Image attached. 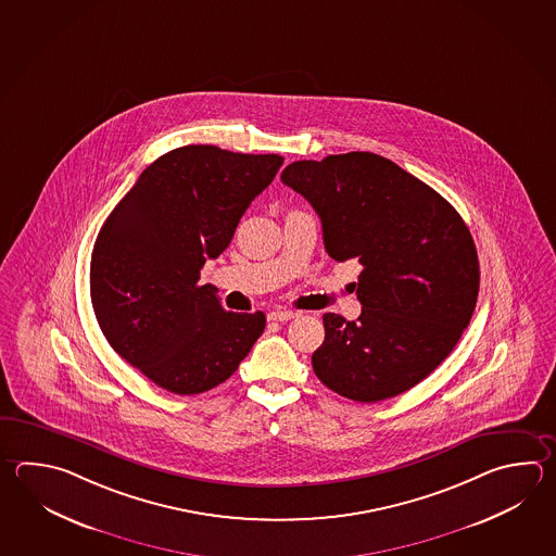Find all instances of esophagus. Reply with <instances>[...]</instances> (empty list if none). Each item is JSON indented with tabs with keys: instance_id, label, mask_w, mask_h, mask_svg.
Wrapping results in <instances>:
<instances>
[{
	"instance_id": "1",
	"label": "esophagus",
	"mask_w": 556,
	"mask_h": 556,
	"mask_svg": "<svg viewBox=\"0 0 556 556\" xmlns=\"http://www.w3.org/2000/svg\"><path fill=\"white\" fill-rule=\"evenodd\" d=\"M296 317H299V313H295V311H287V308H277V311L269 313V318H271V320H279V323H287V320Z\"/></svg>"
}]
</instances>
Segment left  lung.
I'll list each match as a JSON object with an SVG mask.
<instances>
[{"label": "left lung", "mask_w": 556, "mask_h": 556, "mask_svg": "<svg viewBox=\"0 0 556 556\" xmlns=\"http://www.w3.org/2000/svg\"><path fill=\"white\" fill-rule=\"evenodd\" d=\"M281 181L315 207L330 257L364 267L361 317H323L318 380L368 404L414 388L454 351L476 308L479 261L464 219L428 184L372 152L299 160Z\"/></svg>", "instance_id": "left-lung-1"}]
</instances>
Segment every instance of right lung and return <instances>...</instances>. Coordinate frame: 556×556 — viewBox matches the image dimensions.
I'll use <instances>...</instances> for the list:
<instances>
[{"mask_svg":"<svg viewBox=\"0 0 556 556\" xmlns=\"http://www.w3.org/2000/svg\"><path fill=\"white\" fill-rule=\"evenodd\" d=\"M283 164L207 144L166 152L102 224L91 255V301L102 334L126 363L172 394L226 382L265 329V315L229 313L200 285L239 219Z\"/></svg>","mask_w":556,"mask_h":556,"instance_id":"1","label":"right lung"}]
</instances>
